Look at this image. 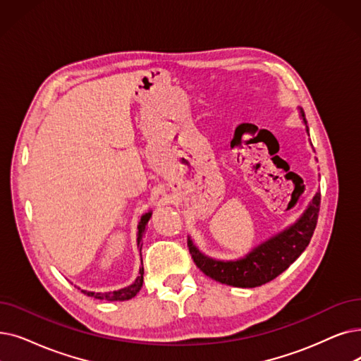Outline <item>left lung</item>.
Instances as JSON below:
<instances>
[{"instance_id": "left-lung-1", "label": "left lung", "mask_w": 361, "mask_h": 361, "mask_svg": "<svg viewBox=\"0 0 361 361\" xmlns=\"http://www.w3.org/2000/svg\"><path fill=\"white\" fill-rule=\"evenodd\" d=\"M301 116L307 127L302 109ZM319 211L320 193H316L305 212L295 224L262 242L247 255L236 261H219L207 257L196 247L190 238L187 240V246L197 269L219 283L234 288L261 286L283 273L304 252L316 230Z\"/></svg>"}]
</instances>
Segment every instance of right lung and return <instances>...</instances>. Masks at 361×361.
<instances>
[{
  "mask_svg": "<svg viewBox=\"0 0 361 361\" xmlns=\"http://www.w3.org/2000/svg\"><path fill=\"white\" fill-rule=\"evenodd\" d=\"M152 216V211L145 214L142 216V219H140L138 223V233H137V246L140 249V255H142V240H143V236H145V231H146V227H147V223L149 219ZM143 274H145V270L143 267L140 269L138 271V276L137 279L134 280V283L127 286V288H122V289H118V290H112V292H88V290H84L81 289V292H84L85 295L91 296V298H96V300H104V301H127V300H131V298H134L138 290L142 289L143 286Z\"/></svg>",
  "mask_w": 361,
  "mask_h": 361,
  "instance_id": "1",
  "label": "right lung"
}]
</instances>
